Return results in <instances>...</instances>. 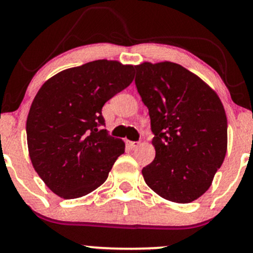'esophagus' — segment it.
<instances>
[{"instance_id": "34e87169", "label": "esophagus", "mask_w": 253, "mask_h": 253, "mask_svg": "<svg viewBox=\"0 0 253 253\" xmlns=\"http://www.w3.org/2000/svg\"><path fill=\"white\" fill-rule=\"evenodd\" d=\"M126 145H127V147H128V149H135V147H138V145H139V143H135V141H129V140H127L126 141Z\"/></svg>"}]
</instances>
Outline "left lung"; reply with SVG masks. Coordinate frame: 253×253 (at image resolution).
I'll list each match as a JSON object with an SVG mask.
<instances>
[{"instance_id": "1", "label": "left lung", "mask_w": 253, "mask_h": 253, "mask_svg": "<svg viewBox=\"0 0 253 253\" xmlns=\"http://www.w3.org/2000/svg\"><path fill=\"white\" fill-rule=\"evenodd\" d=\"M135 85L149 109L153 162L141 170L168 201L189 203L206 193L227 151V118L217 94L172 62L135 65Z\"/></svg>"}]
</instances>
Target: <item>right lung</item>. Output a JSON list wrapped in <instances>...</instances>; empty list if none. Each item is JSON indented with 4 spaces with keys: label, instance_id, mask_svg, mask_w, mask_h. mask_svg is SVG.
Wrapping results in <instances>:
<instances>
[{
    "label": "right lung",
    "instance_id": "obj_1",
    "mask_svg": "<svg viewBox=\"0 0 253 253\" xmlns=\"http://www.w3.org/2000/svg\"><path fill=\"white\" fill-rule=\"evenodd\" d=\"M133 78V65L100 59L58 72L37 92L26 125L28 155L56 195L82 197L108 178L125 143L98 130L102 107Z\"/></svg>",
    "mask_w": 253,
    "mask_h": 253
}]
</instances>
